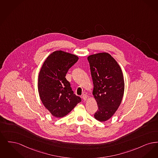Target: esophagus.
Wrapping results in <instances>:
<instances>
[{
	"label": "esophagus",
	"mask_w": 158,
	"mask_h": 158,
	"mask_svg": "<svg viewBox=\"0 0 158 158\" xmlns=\"http://www.w3.org/2000/svg\"><path fill=\"white\" fill-rule=\"evenodd\" d=\"M82 99L84 100V101H85V100H87V96L86 95V94H84L82 96Z\"/></svg>",
	"instance_id": "1"
}]
</instances>
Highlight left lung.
<instances>
[{"instance_id": "obj_1", "label": "left lung", "mask_w": 158, "mask_h": 158, "mask_svg": "<svg viewBox=\"0 0 158 158\" xmlns=\"http://www.w3.org/2000/svg\"><path fill=\"white\" fill-rule=\"evenodd\" d=\"M94 88L93 95L98 109L94 118L105 122L114 115L122 103L124 91L123 74L117 62L107 52L87 57Z\"/></svg>"}]
</instances>
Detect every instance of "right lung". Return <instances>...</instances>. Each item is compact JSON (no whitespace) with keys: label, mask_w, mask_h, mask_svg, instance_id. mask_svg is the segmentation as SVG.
Here are the masks:
<instances>
[{"label":"right lung","mask_w":158,"mask_h":158,"mask_svg":"<svg viewBox=\"0 0 158 158\" xmlns=\"http://www.w3.org/2000/svg\"><path fill=\"white\" fill-rule=\"evenodd\" d=\"M78 60L76 55L56 51L46 58L38 76L42 103L53 116L60 118L73 110L81 98L73 93L66 74Z\"/></svg>","instance_id":"add662e5"}]
</instances>
